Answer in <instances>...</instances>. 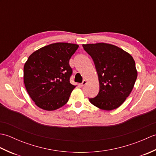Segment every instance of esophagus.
<instances>
[{
  "mask_svg": "<svg viewBox=\"0 0 156 156\" xmlns=\"http://www.w3.org/2000/svg\"><path fill=\"white\" fill-rule=\"evenodd\" d=\"M87 80H83V82H82V87H84V86H85L86 84H87Z\"/></svg>",
  "mask_w": 156,
  "mask_h": 156,
  "instance_id": "esophagus-1",
  "label": "esophagus"
}]
</instances>
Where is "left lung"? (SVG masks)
<instances>
[{
	"mask_svg": "<svg viewBox=\"0 0 156 156\" xmlns=\"http://www.w3.org/2000/svg\"><path fill=\"white\" fill-rule=\"evenodd\" d=\"M82 46L93 59L100 87L97 97L89 101L102 110L119 107L130 94L137 77L133 57L117 46L105 43Z\"/></svg>",
	"mask_w": 156,
	"mask_h": 156,
	"instance_id": "8db88e82",
	"label": "left lung"
}]
</instances>
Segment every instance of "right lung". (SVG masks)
<instances>
[{
  "mask_svg": "<svg viewBox=\"0 0 156 156\" xmlns=\"http://www.w3.org/2000/svg\"><path fill=\"white\" fill-rule=\"evenodd\" d=\"M78 45L55 43L34 51L25 62L23 79L29 95L38 107L54 111L67 103L76 87L69 82V64Z\"/></svg>",
  "mask_w": 156,
  "mask_h": 156,
  "instance_id": "1",
  "label": "right lung"
}]
</instances>
